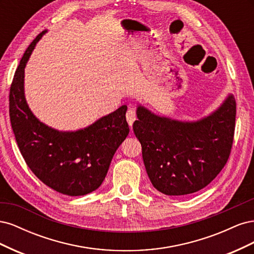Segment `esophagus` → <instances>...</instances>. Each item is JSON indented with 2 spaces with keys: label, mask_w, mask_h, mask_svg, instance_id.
<instances>
[{
  "label": "esophagus",
  "mask_w": 254,
  "mask_h": 254,
  "mask_svg": "<svg viewBox=\"0 0 254 254\" xmlns=\"http://www.w3.org/2000/svg\"><path fill=\"white\" fill-rule=\"evenodd\" d=\"M126 120L128 122V124L130 127H132L133 122L136 120V112L134 109H129L126 112Z\"/></svg>",
  "instance_id": "34e87169"
}]
</instances>
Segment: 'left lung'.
Instances as JSON below:
<instances>
[{
    "label": "left lung",
    "mask_w": 254,
    "mask_h": 254,
    "mask_svg": "<svg viewBox=\"0 0 254 254\" xmlns=\"http://www.w3.org/2000/svg\"><path fill=\"white\" fill-rule=\"evenodd\" d=\"M133 131L142 145L149 179L170 196L195 193L210 184L228 162L235 129L232 95L210 117L195 123L160 118L139 106Z\"/></svg>",
    "instance_id": "8db88e82"
}]
</instances>
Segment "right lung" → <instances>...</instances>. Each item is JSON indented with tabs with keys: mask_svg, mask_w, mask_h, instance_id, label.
Instances as JSON below:
<instances>
[{
	"mask_svg": "<svg viewBox=\"0 0 254 254\" xmlns=\"http://www.w3.org/2000/svg\"><path fill=\"white\" fill-rule=\"evenodd\" d=\"M38 35L23 55L9 91L11 127L23 159L44 184L61 194L82 196L101 187L113 155L129 133L127 106L75 132L45 126L29 110L24 97V67Z\"/></svg>",
	"mask_w": 254,
	"mask_h": 254,
	"instance_id": "1",
	"label": "right lung"
}]
</instances>
